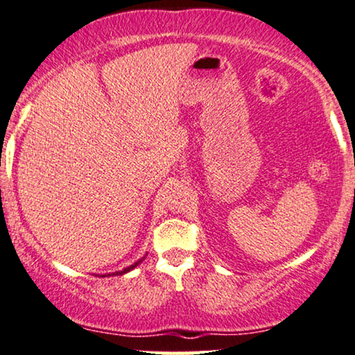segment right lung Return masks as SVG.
<instances>
[{"mask_svg": "<svg viewBox=\"0 0 355 355\" xmlns=\"http://www.w3.org/2000/svg\"><path fill=\"white\" fill-rule=\"evenodd\" d=\"M144 261V257L143 259H139V261H137L135 263H132V266H128L127 268H123V270H119V272H114V273H104L103 277H111V275H123V273H128L130 270H133L135 267L137 266H139V263H141Z\"/></svg>", "mask_w": 355, "mask_h": 355, "instance_id": "add662e5", "label": "right lung"}]
</instances>
